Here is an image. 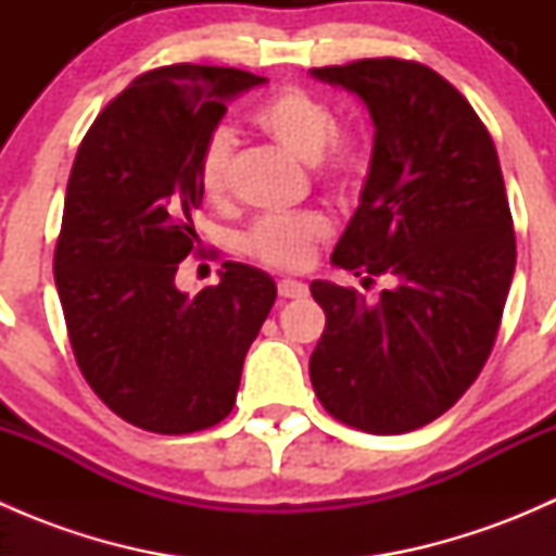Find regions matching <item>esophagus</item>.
Masks as SVG:
<instances>
[{"label": "esophagus", "instance_id": "1", "mask_svg": "<svg viewBox=\"0 0 556 556\" xmlns=\"http://www.w3.org/2000/svg\"><path fill=\"white\" fill-rule=\"evenodd\" d=\"M277 288L282 299H304L309 293V288L304 282H299V279H279Z\"/></svg>", "mask_w": 556, "mask_h": 556}]
</instances>
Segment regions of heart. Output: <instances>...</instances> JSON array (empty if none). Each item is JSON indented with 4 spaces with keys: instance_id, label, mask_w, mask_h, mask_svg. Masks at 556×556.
<instances>
[{
    "instance_id": "heart-1",
    "label": "heart",
    "mask_w": 556,
    "mask_h": 556,
    "mask_svg": "<svg viewBox=\"0 0 556 556\" xmlns=\"http://www.w3.org/2000/svg\"><path fill=\"white\" fill-rule=\"evenodd\" d=\"M252 126L306 161L333 190H352L368 169L371 137L363 126H336V115L325 99L304 88L288 86L271 93L252 110ZM231 128L217 126L206 134L199 153V188L206 199L217 201L231 185L233 164ZM330 233L328 217L319 212L263 217L242 237V250L255 261L274 268H301L309 263L314 244Z\"/></svg>"
}]
</instances>
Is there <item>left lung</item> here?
Returning a JSON list of instances; mask_svg holds the SVG:
<instances>
[{"instance_id": "1", "label": "left lung", "mask_w": 556, "mask_h": 556, "mask_svg": "<svg viewBox=\"0 0 556 556\" xmlns=\"http://www.w3.org/2000/svg\"><path fill=\"white\" fill-rule=\"evenodd\" d=\"M374 121L361 204L330 263L377 301L328 279L312 295L325 330L309 361L319 403L368 433H408L452 408L490 357L517 266L495 142L439 72L401 59L312 70Z\"/></svg>"}]
</instances>
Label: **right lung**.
<instances>
[{
  "mask_svg": "<svg viewBox=\"0 0 556 556\" xmlns=\"http://www.w3.org/2000/svg\"><path fill=\"white\" fill-rule=\"evenodd\" d=\"M268 83L231 66L174 64L137 77L88 128L72 164L53 274L86 382L126 422L195 433L231 414L250 344L277 299L266 271L223 263L188 295L199 242V153L239 93Z\"/></svg>",
  "mask_w": 556,
  "mask_h": 556,
  "instance_id": "1",
  "label": "right lung"
}]
</instances>
